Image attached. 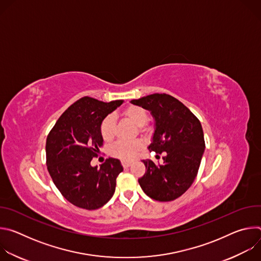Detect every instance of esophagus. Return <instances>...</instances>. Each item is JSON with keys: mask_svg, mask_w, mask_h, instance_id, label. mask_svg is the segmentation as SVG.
<instances>
[{"mask_svg": "<svg viewBox=\"0 0 261 261\" xmlns=\"http://www.w3.org/2000/svg\"><path fill=\"white\" fill-rule=\"evenodd\" d=\"M131 164H132V162H130V161H122V165L124 168H128Z\"/></svg>", "mask_w": 261, "mask_h": 261, "instance_id": "obj_1", "label": "esophagus"}]
</instances>
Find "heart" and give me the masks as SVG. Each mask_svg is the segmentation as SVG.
Instances as JSON below:
<instances>
[{
	"label": "heart",
	"instance_id": "b5f03b06",
	"mask_svg": "<svg viewBox=\"0 0 261 261\" xmlns=\"http://www.w3.org/2000/svg\"><path fill=\"white\" fill-rule=\"evenodd\" d=\"M122 117L138 126L140 133H145L147 131V111L144 108L137 105H129L122 111ZM116 120L113 116L105 117L100 123V135L106 142L114 140L116 136ZM142 147L143 144L140 140H133L128 142L119 141L110 147V155L123 161H130L135 158L137 153L142 150Z\"/></svg>",
	"mask_w": 261,
	"mask_h": 261
}]
</instances>
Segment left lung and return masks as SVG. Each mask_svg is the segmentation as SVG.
<instances>
[{
	"label": "left lung",
	"instance_id": "left-lung-1",
	"mask_svg": "<svg viewBox=\"0 0 261 261\" xmlns=\"http://www.w3.org/2000/svg\"><path fill=\"white\" fill-rule=\"evenodd\" d=\"M131 103L151 111L155 132L148 150L165 154L163 164L142 160L145 173L138 178L140 187L155 200H174L197 175L205 147L201 124L188 107L167 94H152Z\"/></svg>",
	"mask_w": 261,
	"mask_h": 261
}]
</instances>
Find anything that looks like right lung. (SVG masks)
Wrapping results in <instances>:
<instances>
[{
    "instance_id": "right-lung-1",
    "label": "right lung",
    "mask_w": 261,
    "mask_h": 261,
    "mask_svg": "<svg viewBox=\"0 0 261 261\" xmlns=\"http://www.w3.org/2000/svg\"><path fill=\"white\" fill-rule=\"evenodd\" d=\"M122 103L83 97L64 111L47 135V170L61 194L75 206L97 210L115 193L123 171L120 160L108 158L100 168L91 161L103 145L100 123Z\"/></svg>"
}]
</instances>
